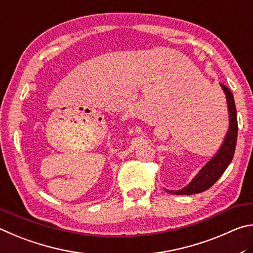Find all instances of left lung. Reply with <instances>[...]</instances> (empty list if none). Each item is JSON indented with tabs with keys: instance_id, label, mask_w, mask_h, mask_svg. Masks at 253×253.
<instances>
[{
	"instance_id": "obj_1",
	"label": "left lung",
	"mask_w": 253,
	"mask_h": 253,
	"mask_svg": "<svg viewBox=\"0 0 253 253\" xmlns=\"http://www.w3.org/2000/svg\"><path fill=\"white\" fill-rule=\"evenodd\" d=\"M221 87L224 91L225 97H227L228 111H229V130L225 134L223 143L221 145L219 151L216 152L215 156L202 168L200 172L194 176L191 182L187 187L179 190V191H173V190H167V192L171 194H196L206 191L211 188L216 181L219 180L223 172L227 169L230 162L232 161L234 156V150H236L237 138H238V120H237V110L236 103H234L233 94L229 88L220 83Z\"/></svg>"
}]
</instances>
